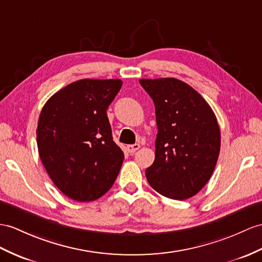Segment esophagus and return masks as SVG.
Listing matches in <instances>:
<instances>
[{
    "label": "esophagus",
    "instance_id": "obj_1",
    "mask_svg": "<svg viewBox=\"0 0 262 262\" xmlns=\"http://www.w3.org/2000/svg\"><path fill=\"white\" fill-rule=\"evenodd\" d=\"M126 149H127V151H129L130 153H135L137 150L140 149V144H139V143H135V144L127 145Z\"/></svg>",
    "mask_w": 262,
    "mask_h": 262
}]
</instances>
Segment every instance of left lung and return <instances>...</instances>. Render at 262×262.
I'll return each instance as SVG.
<instances>
[{
    "instance_id": "obj_1",
    "label": "left lung",
    "mask_w": 262,
    "mask_h": 262,
    "mask_svg": "<svg viewBox=\"0 0 262 262\" xmlns=\"http://www.w3.org/2000/svg\"><path fill=\"white\" fill-rule=\"evenodd\" d=\"M156 106V158L145 170L160 194L186 200L206 186L220 152L218 121L207 101L174 78L141 79Z\"/></svg>"
}]
</instances>
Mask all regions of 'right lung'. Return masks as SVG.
I'll return each instance as SVG.
<instances>
[{"label": "right lung", "mask_w": 262, "mask_h": 262, "mask_svg": "<svg viewBox=\"0 0 262 262\" xmlns=\"http://www.w3.org/2000/svg\"><path fill=\"white\" fill-rule=\"evenodd\" d=\"M119 79H83L61 89L41 111L36 142L41 161L62 193L75 201L99 199L111 189L123 151L113 141L106 110Z\"/></svg>", "instance_id": "right-lung-1"}]
</instances>
